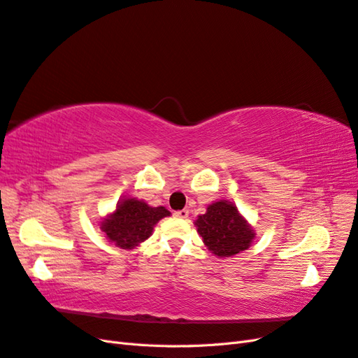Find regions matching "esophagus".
Returning a JSON list of instances; mask_svg holds the SVG:
<instances>
[{
	"instance_id": "esophagus-1",
	"label": "esophagus",
	"mask_w": 358,
	"mask_h": 358,
	"mask_svg": "<svg viewBox=\"0 0 358 358\" xmlns=\"http://www.w3.org/2000/svg\"><path fill=\"white\" fill-rule=\"evenodd\" d=\"M175 215L178 216V218H182V220H185V218H188V215H189V210H188V209H182V210H178V212H175Z\"/></svg>"
}]
</instances>
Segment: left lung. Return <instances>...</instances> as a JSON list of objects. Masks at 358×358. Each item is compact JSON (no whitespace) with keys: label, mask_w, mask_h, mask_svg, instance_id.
Instances as JSON below:
<instances>
[{"label":"left lung","mask_w":358,"mask_h":358,"mask_svg":"<svg viewBox=\"0 0 358 358\" xmlns=\"http://www.w3.org/2000/svg\"><path fill=\"white\" fill-rule=\"evenodd\" d=\"M203 243L216 257H233L252 245L255 230L229 200H218L208 206L206 213L194 221Z\"/></svg>","instance_id":"1"}]
</instances>
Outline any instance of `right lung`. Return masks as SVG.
Masks as SVG:
<instances>
[{
  "label": "right lung",
  "instance_id": "add662e5",
  "mask_svg": "<svg viewBox=\"0 0 358 358\" xmlns=\"http://www.w3.org/2000/svg\"><path fill=\"white\" fill-rule=\"evenodd\" d=\"M166 216H170V212L164 206L152 208L143 200L124 197L99 225L107 241L122 249H134L152 236L154 227Z\"/></svg>",
  "mask_w": 358,
  "mask_h": 358
}]
</instances>
